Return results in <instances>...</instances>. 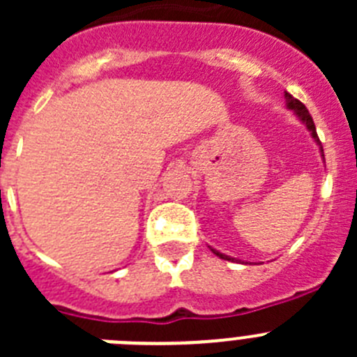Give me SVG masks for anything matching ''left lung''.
<instances>
[{
  "label": "left lung",
  "mask_w": 357,
  "mask_h": 357,
  "mask_svg": "<svg viewBox=\"0 0 357 357\" xmlns=\"http://www.w3.org/2000/svg\"><path fill=\"white\" fill-rule=\"evenodd\" d=\"M284 98H286V107H288L289 110H293V112H295L296 118L301 119V121L304 123V125H305V128H307V130L311 132V137H313V139L317 141V144H318V146H320L321 157H324V148H321L320 139H318V135H317V127H314V121H313V118H311V114H309V110L305 109L304 103L298 102V100H296V98H293L291 94H289V93H286V94H284ZM211 250H213L214 254H216L218 257H220V259H225V261H236L234 257H229V255H225V254H222V252L214 250V248H211Z\"/></svg>",
  "instance_id": "1"
}]
</instances>
